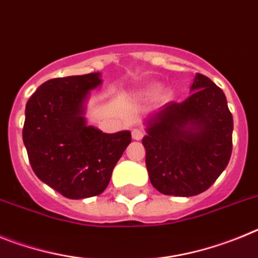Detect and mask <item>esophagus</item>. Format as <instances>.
Returning <instances> with one entry per match:
<instances>
[{
  "label": "esophagus",
  "instance_id": "34e87169",
  "mask_svg": "<svg viewBox=\"0 0 258 258\" xmlns=\"http://www.w3.org/2000/svg\"><path fill=\"white\" fill-rule=\"evenodd\" d=\"M132 137H133V140H136V141L142 140L143 132L141 131V129H133V131H132Z\"/></svg>",
  "mask_w": 258,
  "mask_h": 258
}]
</instances>
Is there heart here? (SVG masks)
<instances>
[{"instance_id": "obj_1", "label": "heart", "mask_w": 258, "mask_h": 258, "mask_svg": "<svg viewBox=\"0 0 258 258\" xmlns=\"http://www.w3.org/2000/svg\"><path fill=\"white\" fill-rule=\"evenodd\" d=\"M143 98H151L155 95V101L159 102V103H164V102H168L170 98L169 90L166 89H159V85L156 83H150L147 85L143 86L142 93H141Z\"/></svg>"}]
</instances>
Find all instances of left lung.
<instances>
[{
    "label": "left lung",
    "instance_id": "left-lung-1",
    "mask_svg": "<svg viewBox=\"0 0 258 258\" xmlns=\"http://www.w3.org/2000/svg\"><path fill=\"white\" fill-rule=\"evenodd\" d=\"M191 94L145 118L146 166L159 192L194 197L208 190L225 170L232 150V115L226 97L197 74Z\"/></svg>",
    "mask_w": 258,
    "mask_h": 258
}]
</instances>
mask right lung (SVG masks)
<instances>
[{
  "label": "right lung",
  "instance_id": "add662e5",
  "mask_svg": "<svg viewBox=\"0 0 258 258\" xmlns=\"http://www.w3.org/2000/svg\"><path fill=\"white\" fill-rule=\"evenodd\" d=\"M102 84L101 74L51 79L26 106L23 142L38 178L68 199L103 192L132 136L107 134L88 125L86 102Z\"/></svg>",
  "mask_w": 258,
  "mask_h": 258
}]
</instances>
